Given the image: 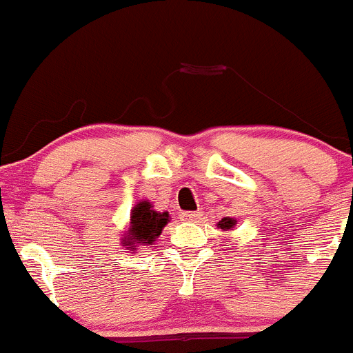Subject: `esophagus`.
Here are the masks:
<instances>
[{"label":"esophagus","instance_id":"esophagus-1","mask_svg":"<svg viewBox=\"0 0 353 353\" xmlns=\"http://www.w3.org/2000/svg\"><path fill=\"white\" fill-rule=\"evenodd\" d=\"M200 217H202V214L200 212H181L179 219L184 223H196Z\"/></svg>","mask_w":353,"mask_h":353}]
</instances>
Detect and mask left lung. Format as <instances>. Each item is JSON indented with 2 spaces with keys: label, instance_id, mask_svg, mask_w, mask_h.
Returning <instances> with one entry per match:
<instances>
[{
  "label": "left lung",
  "instance_id": "left-lung-1",
  "mask_svg": "<svg viewBox=\"0 0 353 353\" xmlns=\"http://www.w3.org/2000/svg\"><path fill=\"white\" fill-rule=\"evenodd\" d=\"M236 225V219L235 217H223L221 221L217 223V228L225 230V232H228V230H233Z\"/></svg>",
  "mask_w": 353,
  "mask_h": 353
}]
</instances>
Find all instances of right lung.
Listing matches in <instances>:
<instances>
[{"label": "right lung", "mask_w": 353, "mask_h": 353, "mask_svg": "<svg viewBox=\"0 0 353 353\" xmlns=\"http://www.w3.org/2000/svg\"><path fill=\"white\" fill-rule=\"evenodd\" d=\"M169 212H157L148 200H141L130 212V228L123 236L125 249H137V247L153 245L154 240L160 236L163 226L169 223Z\"/></svg>", "instance_id": "obj_1"}]
</instances>
